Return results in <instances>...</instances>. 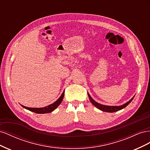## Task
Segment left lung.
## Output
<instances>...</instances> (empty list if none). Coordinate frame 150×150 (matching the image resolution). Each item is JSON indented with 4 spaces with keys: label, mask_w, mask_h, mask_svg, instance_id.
Listing matches in <instances>:
<instances>
[{
    "label": "left lung",
    "mask_w": 150,
    "mask_h": 150,
    "mask_svg": "<svg viewBox=\"0 0 150 150\" xmlns=\"http://www.w3.org/2000/svg\"><path fill=\"white\" fill-rule=\"evenodd\" d=\"M88 97H89V99L91 103L95 107H96L98 109H99V110H100L103 111L108 112H114L116 111H118L122 110V109L125 108L131 102V101L133 100L134 97V96L129 101H128L125 104H122V105H121V106H106V105H103V104H99V103H97L96 101H95L94 99L91 98V96H90V94L88 93Z\"/></svg>",
    "instance_id": "obj_1"
}]
</instances>
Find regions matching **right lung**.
Instances as JSON below:
<instances>
[{
    "label": "right lung",
    "mask_w": 150,
    "mask_h": 150,
    "mask_svg": "<svg viewBox=\"0 0 150 150\" xmlns=\"http://www.w3.org/2000/svg\"><path fill=\"white\" fill-rule=\"evenodd\" d=\"M64 91H63L61 96L59 98L57 101H56L54 103H53L51 104H49V105L45 106L43 108H29L26 107L23 105H21L24 108L26 109V110H28L32 112H34L35 113H38V114H44V113H49L53 111L54 110L59 106V104L61 103L63 98H64Z\"/></svg>",
    "instance_id": "add662e5"
}]
</instances>
